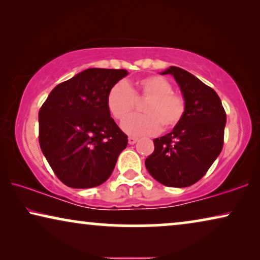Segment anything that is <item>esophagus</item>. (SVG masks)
I'll return each mask as SVG.
<instances>
[{
	"instance_id": "34e87169",
	"label": "esophagus",
	"mask_w": 260,
	"mask_h": 260,
	"mask_svg": "<svg viewBox=\"0 0 260 260\" xmlns=\"http://www.w3.org/2000/svg\"><path fill=\"white\" fill-rule=\"evenodd\" d=\"M127 142H129V144H135L137 142V138L136 137H129V138H127Z\"/></svg>"
}]
</instances>
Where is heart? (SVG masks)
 Segmentation results:
<instances>
[{"mask_svg":"<svg viewBox=\"0 0 260 260\" xmlns=\"http://www.w3.org/2000/svg\"><path fill=\"white\" fill-rule=\"evenodd\" d=\"M135 99L146 101L141 108L145 115L129 117L122 123V129L133 136H150L159 130H172L181 122L186 110L184 99L174 93L166 78L148 76L135 85H113L106 97L109 112L117 120L125 119L132 112Z\"/></svg>","mask_w":260,"mask_h":260,"instance_id":"heart-1","label":"heart"}]
</instances>
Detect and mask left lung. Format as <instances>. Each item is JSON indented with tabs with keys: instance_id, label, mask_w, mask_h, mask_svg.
Instances as JSON below:
<instances>
[{
	"instance_id": "1",
	"label": "left lung",
	"mask_w": 260,
	"mask_h": 260,
	"mask_svg": "<svg viewBox=\"0 0 260 260\" xmlns=\"http://www.w3.org/2000/svg\"><path fill=\"white\" fill-rule=\"evenodd\" d=\"M186 103L181 122L154 140V152L145 159L148 172L167 187L183 188L198 182L213 165L223 144L226 112L216 92L193 74L170 66Z\"/></svg>"
}]
</instances>
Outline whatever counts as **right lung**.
<instances>
[{
    "label": "right lung",
    "instance_id": "1",
    "mask_svg": "<svg viewBox=\"0 0 260 260\" xmlns=\"http://www.w3.org/2000/svg\"><path fill=\"white\" fill-rule=\"evenodd\" d=\"M126 70L87 69L56 85L39 111L42 154L72 188L101 186L111 175L127 136L110 115L106 97Z\"/></svg>",
    "mask_w": 260,
    "mask_h": 260
}]
</instances>
